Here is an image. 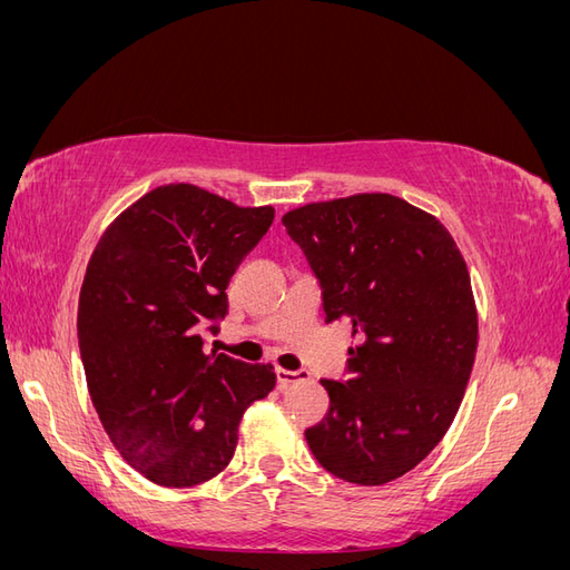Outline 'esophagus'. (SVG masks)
<instances>
[{"label":"esophagus","mask_w":570,"mask_h":570,"mask_svg":"<svg viewBox=\"0 0 570 570\" xmlns=\"http://www.w3.org/2000/svg\"><path fill=\"white\" fill-rule=\"evenodd\" d=\"M275 377H278V385L281 387H287L289 383H297V381H306L308 373L306 371H285V368H278L275 371Z\"/></svg>","instance_id":"esophagus-1"}]
</instances>
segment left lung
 Here are the masks:
<instances>
[{
	"label": "left lung",
	"mask_w": 570,
	"mask_h": 570,
	"mask_svg": "<svg viewBox=\"0 0 570 570\" xmlns=\"http://www.w3.org/2000/svg\"><path fill=\"white\" fill-rule=\"evenodd\" d=\"M321 287L325 321L356 335L325 419L306 430L327 473L385 485L452 425L473 368L478 316L465 262L438 218L392 195L306 204L283 216Z\"/></svg>",
	"instance_id": "left-lung-1"
}]
</instances>
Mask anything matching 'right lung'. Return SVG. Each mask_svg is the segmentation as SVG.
Here are the masks:
<instances>
[{
  "mask_svg": "<svg viewBox=\"0 0 570 570\" xmlns=\"http://www.w3.org/2000/svg\"><path fill=\"white\" fill-rule=\"evenodd\" d=\"M275 212L195 185H164L120 214L85 273L78 342L92 404L116 450L164 488L230 463L245 409L275 387L271 366L206 354L226 287Z\"/></svg>",
  "mask_w": 570,
  "mask_h": 570,
  "instance_id": "right-lung-1",
  "label": "right lung"
}]
</instances>
